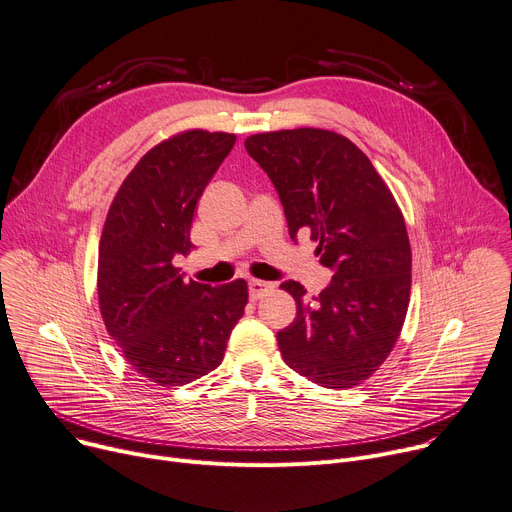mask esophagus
I'll list each match as a JSON object with an SVG mask.
<instances>
[{"label": "esophagus", "mask_w": 512, "mask_h": 512, "mask_svg": "<svg viewBox=\"0 0 512 512\" xmlns=\"http://www.w3.org/2000/svg\"><path fill=\"white\" fill-rule=\"evenodd\" d=\"M271 290H274V284H269V282H261V280H251L249 282V294H251L253 300L261 298L263 294H267Z\"/></svg>", "instance_id": "obj_1"}]
</instances>
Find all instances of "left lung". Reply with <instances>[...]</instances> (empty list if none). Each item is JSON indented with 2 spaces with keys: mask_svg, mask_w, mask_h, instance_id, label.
Here are the masks:
<instances>
[{
  "mask_svg": "<svg viewBox=\"0 0 512 512\" xmlns=\"http://www.w3.org/2000/svg\"><path fill=\"white\" fill-rule=\"evenodd\" d=\"M245 148L274 183L290 238L311 232L333 271L311 302L298 282L280 286L296 300V319L278 331L282 358L321 387L360 385L391 354L410 304L412 249L397 201L368 156L335 131L255 133Z\"/></svg>",
  "mask_w": 512,
  "mask_h": 512,
  "instance_id": "left-lung-1",
  "label": "left lung"
}]
</instances>
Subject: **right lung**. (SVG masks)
Segmentation results:
<instances>
[{"instance_id":"right-lung-1","label":"right lung","mask_w":512,"mask_h":512,"mask_svg":"<svg viewBox=\"0 0 512 512\" xmlns=\"http://www.w3.org/2000/svg\"><path fill=\"white\" fill-rule=\"evenodd\" d=\"M236 142L234 133L189 129L133 166L98 245V304L127 364L160 387L187 385L224 360L249 300L247 282H185L177 255L193 249L197 201Z\"/></svg>"}]
</instances>
